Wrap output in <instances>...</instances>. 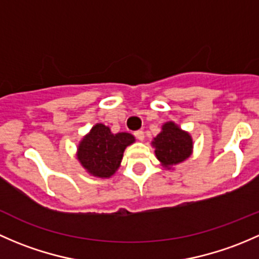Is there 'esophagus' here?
<instances>
[{
  "label": "esophagus",
  "mask_w": 259,
  "mask_h": 259,
  "mask_svg": "<svg viewBox=\"0 0 259 259\" xmlns=\"http://www.w3.org/2000/svg\"><path fill=\"white\" fill-rule=\"evenodd\" d=\"M133 135H135V137L137 138L138 141H143L145 140V133H143V131H136L135 133H133Z\"/></svg>",
  "instance_id": "34e87169"
}]
</instances>
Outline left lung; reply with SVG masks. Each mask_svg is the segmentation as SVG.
Instances as JSON below:
<instances>
[{
    "label": "left lung",
    "instance_id": "obj_1",
    "mask_svg": "<svg viewBox=\"0 0 259 259\" xmlns=\"http://www.w3.org/2000/svg\"><path fill=\"white\" fill-rule=\"evenodd\" d=\"M156 156L163 166L170 167L187 159L192 153V138L185 131L180 130L173 122H167L162 132L154 138Z\"/></svg>",
    "mask_w": 259,
    "mask_h": 259
}]
</instances>
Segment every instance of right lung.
<instances>
[{
	"instance_id": "right-lung-1",
	"label": "right lung",
	"mask_w": 259,
	"mask_h": 259,
	"mask_svg": "<svg viewBox=\"0 0 259 259\" xmlns=\"http://www.w3.org/2000/svg\"><path fill=\"white\" fill-rule=\"evenodd\" d=\"M135 142L130 133L113 135L108 127L98 123L81 141L78 156L82 166L96 177H111L119 167L124 148Z\"/></svg>"
}]
</instances>
